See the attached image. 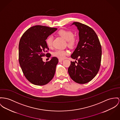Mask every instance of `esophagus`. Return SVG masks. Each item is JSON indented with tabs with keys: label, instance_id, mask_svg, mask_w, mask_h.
Wrapping results in <instances>:
<instances>
[{
	"label": "esophagus",
	"instance_id": "1",
	"mask_svg": "<svg viewBox=\"0 0 120 120\" xmlns=\"http://www.w3.org/2000/svg\"><path fill=\"white\" fill-rule=\"evenodd\" d=\"M64 60H62V59H59V61L60 62H62V61H63Z\"/></svg>",
	"mask_w": 120,
	"mask_h": 120
}]
</instances>
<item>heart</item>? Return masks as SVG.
Here are the masks:
<instances>
[{
    "label": "heart",
    "mask_w": 120,
    "mask_h": 120,
    "mask_svg": "<svg viewBox=\"0 0 120 120\" xmlns=\"http://www.w3.org/2000/svg\"><path fill=\"white\" fill-rule=\"evenodd\" d=\"M58 34L67 41V45L68 46L72 47L75 45L76 40L74 38V34L71 31L61 30L58 32ZM53 40V37L52 35H49L45 40L46 45L49 48L52 46ZM67 54L68 52L66 50L58 49L53 53V55L60 59H63Z\"/></svg>",
    "instance_id": "obj_1"
}]
</instances>
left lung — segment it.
<instances>
[{"label":"left lung","instance_id":"1","mask_svg":"<svg viewBox=\"0 0 120 120\" xmlns=\"http://www.w3.org/2000/svg\"><path fill=\"white\" fill-rule=\"evenodd\" d=\"M73 24L77 27L79 31V41L71 57L78 60V62L71 61L68 71L75 82L86 84L92 80L99 71L101 59V46L96 34L92 28L77 22Z\"/></svg>","mask_w":120,"mask_h":120}]
</instances>
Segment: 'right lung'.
<instances>
[{"instance_id":"add662e5","label":"right lung","mask_w":120,"mask_h":120,"mask_svg":"<svg viewBox=\"0 0 120 120\" xmlns=\"http://www.w3.org/2000/svg\"><path fill=\"white\" fill-rule=\"evenodd\" d=\"M57 30L55 28L35 25L28 29L20 40L19 63L25 77L33 84L45 85L54 77L58 59L53 57L50 60L45 63L42 58L49 54L46 53L49 49L45 40Z\"/></svg>"}]
</instances>
